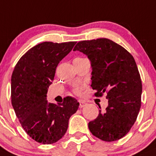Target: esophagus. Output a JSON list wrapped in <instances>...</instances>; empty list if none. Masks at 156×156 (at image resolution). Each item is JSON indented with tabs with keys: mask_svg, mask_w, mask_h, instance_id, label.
Here are the masks:
<instances>
[{
	"mask_svg": "<svg viewBox=\"0 0 156 156\" xmlns=\"http://www.w3.org/2000/svg\"><path fill=\"white\" fill-rule=\"evenodd\" d=\"M79 103H80V105H79V107H80V108H82L85 107V106L87 105V103L85 102L84 101H83V100H80V101H79Z\"/></svg>",
	"mask_w": 156,
	"mask_h": 156,
	"instance_id": "34e87169",
	"label": "esophagus"
}]
</instances>
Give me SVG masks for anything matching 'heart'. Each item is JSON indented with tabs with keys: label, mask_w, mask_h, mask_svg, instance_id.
Returning a JSON list of instances; mask_svg holds the SVG:
<instances>
[{
	"label": "heart",
	"mask_w": 156,
	"mask_h": 156,
	"mask_svg": "<svg viewBox=\"0 0 156 156\" xmlns=\"http://www.w3.org/2000/svg\"><path fill=\"white\" fill-rule=\"evenodd\" d=\"M75 92H76V93H79V92H80V90H75Z\"/></svg>",
	"instance_id": "b5f03b06"
}]
</instances>
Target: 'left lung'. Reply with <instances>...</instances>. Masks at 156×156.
<instances>
[{
	"label": "left lung",
	"instance_id": "left-lung-1",
	"mask_svg": "<svg viewBox=\"0 0 156 156\" xmlns=\"http://www.w3.org/2000/svg\"><path fill=\"white\" fill-rule=\"evenodd\" d=\"M73 51L82 52L90 61L95 96L107 93L108 107L88 123L90 131L105 141L122 138L134 125L141 105L142 83L134 57L105 38L81 41Z\"/></svg>",
	"mask_w": 156,
	"mask_h": 156
}]
</instances>
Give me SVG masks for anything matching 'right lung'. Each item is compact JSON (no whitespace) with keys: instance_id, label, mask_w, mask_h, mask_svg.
Masks as SVG:
<instances>
[{"instance_id":"right-lung-1","label":"right lung","mask_w":156,"mask_h":156,"mask_svg":"<svg viewBox=\"0 0 156 156\" xmlns=\"http://www.w3.org/2000/svg\"><path fill=\"white\" fill-rule=\"evenodd\" d=\"M76 42H44L29 49L15 66L11 78V101L16 117L27 134L42 144L63 137L69 119L79 102L67 96L56 105L47 101L48 87L56 68Z\"/></svg>"}]
</instances>
